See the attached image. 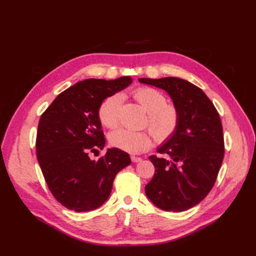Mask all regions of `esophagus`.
<instances>
[{"label":"esophagus","mask_w":256,"mask_h":256,"mask_svg":"<svg viewBox=\"0 0 256 256\" xmlns=\"http://www.w3.org/2000/svg\"><path fill=\"white\" fill-rule=\"evenodd\" d=\"M131 161L134 162V164H136V162H140V161H142V158H140V157H136V156H131Z\"/></svg>","instance_id":"34e87169"}]
</instances>
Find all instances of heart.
I'll use <instances>...</instances> for the list:
<instances>
[{
  "instance_id": "heart-1",
  "label": "heart",
  "mask_w": 256,
  "mask_h": 256,
  "mask_svg": "<svg viewBox=\"0 0 256 256\" xmlns=\"http://www.w3.org/2000/svg\"><path fill=\"white\" fill-rule=\"evenodd\" d=\"M132 95L144 111L148 113L147 122L154 136L164 142L171 136L180 122V113L173 104H166V98L158 90L152 88H138ZM122 96L113 94L106 98L99 108V120L104 126L114 128L120 122ZM110 142L114 147L131 154L146 152L152 146V138L147 131H134L120 128L113 131Z\"/></svg>"
}]
</instances>
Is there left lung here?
<instances>
[{
    "label": "left lung",
    "mask_w": 256,
    "mask_h": 256,
    "mask_svg": "<svg viewBox=\"0 0 256 256\" xmlns=\"http://www.w3.org/2000/svg\"><path fill=\"white\" fill-rule=\"evenodd\" d=\"M138 82L166 90L180 113L174 134L157 148L164 156L150 157L156 171L145 193L162 210H187L206 198L222 164L219 113L205 92L189 81L166 76L140 78Z\"/></svg>",
    "instance_id": "obj_1"
}]
</instances>
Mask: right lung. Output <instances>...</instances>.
<instances>
[{
    "label": "right lung",
    "mask_w": 256,
    "mask_h": 256,
    "mask_svg": "<svg viewBox=\"0 0 256 256\" xmlns=\"http://www.w3.org/2000/svg\"><path fill=\"white\" fill-rule=\"evenodd\" d=\"M131 83V76L80 81L60 92L42 115L36 138L38 164L53 196L70 210L90 212L102 206L110 196L116 174L131 164L129 154L116 147L98 160L88 156L106 144L100 106Z\"/></svg>",
    "instance_id": "add662e5"
}]
</instances>
